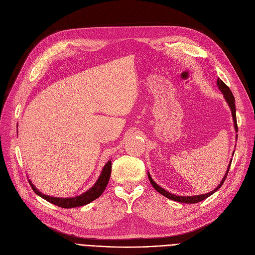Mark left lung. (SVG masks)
I'll return each mask as SVG.
<instances>
[{
    "instance_id": "8db88e82",
    "label": "left lung",
    "mask_w": 255,
    "mask_h": 255,
    "mask_svg": "<svg viewBox=\"0 0 255 255\" xmlns=\"http://www.w3.org/2000/svg\"><path fill=\"white\" fill-rule=\"evenodd\" d=\"M217 85H218V87H219V90H220L221 92H222V94L224 95L225 100H226V102L228 103V105H229V107H230V109H231V115H232V119H234L235 129H236V132H238L235 97H234V95H232V93H231V91H230V88H229L222 80H221L220 78L217 80ZM237 136H238V135H237ZM234 154H235V152H234ZM231 161H232V159L230 160V162H229V164H228L227 171H226V173H225V175H224V177H223L222 181L220 182V184L216 187V189H215L213 192L207 193V194H203V195H198V196H176V195H174V194L169 193L168 191L163 190L161 186H159L156 182H155V181L151 178V176H150L149 173H148V177H149V180H150L152 186H153L154 189L156 190L159 194H161L162 196L167 197V198L171 199V200H174V201H177V202H181V203H192V204H193V203H198V202H200V201L204 200V199H206V198L209 197L210 195H213L215 192H217V191L220 189L221 186H222V184L224 183V181H225V179H226L227 174H228V172H229V168H230V165H231Z\"/></svg>"
}]
</instances>
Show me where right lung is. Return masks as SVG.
<instances>
[{
  "label": "right lung",
  "mask_w": 255,
  "mask_h": 255,
  "mask_svg": "<svg viewBox=\"0 0 255 255\" xmlns=\"http://www.w3.org/2000/svg\"><path fill=\"white\" fill-rule=\"evenodd\" d=\"M110 174H112V160H108L106 162V164L104 165L100 177H99L97 182L94 184L92 189H90L79 196L72 197V198H57V197H51V196L45 195V194L40 193L36 189L34 184L31 182V180H29V183L32 187V190L34 191V193H36V195L43 198L48 202L57 205L59 207L72 208V207H78V206L86 205L88 203H91L92 201L96 200L97 198L100 197L102 195V193L104 192V190L106 189V185L110 178Z\"/></svg>",
  "instance_id": "1"
}]
</instances>
